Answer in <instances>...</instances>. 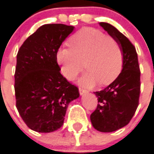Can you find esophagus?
Wrapping results in <instances>:
<instances>
[{
  "label": "esophagus",
  "instance_id": "1",
  "mask_svg": "<svg viewBox=\"0 0 154 154\" xmlns=\"http://www.w3.org/2000/svg\"><path fill=\"white\" fill-rule=\"evenodd\" d=\"M79 91L80 95H83V94H86V90H84V89L82 88V87H79Z\"/></svg>",
  "mask_w": 154,
  "mask_h": 154
}]
</instances>
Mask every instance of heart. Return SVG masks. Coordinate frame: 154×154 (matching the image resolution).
Here are the masks:
<instances>
[{
  "label": "heart",
  "instance_id": "heart-1",
  "mask_svg": "<svg viewBox=\"0 0 154 154\" xmlns=\"http://www.w3.org/2000/svg\"><path fill=\"white\" fill-rule=\"evenodd\" d=\"M68 45L70 48H60L57 53L61 73L68 80L75 79L84 66L87 72L79 82L87 88L98 82L110 84L120 74L124 53L113 37L97 29L85 27L70 37Z\"/></svg>",
  "mask_w": 154,
  "mask_h": 154
}]
</instances>
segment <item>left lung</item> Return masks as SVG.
I'll return each mask as SVG.
<instances>
[{
	"label": "left lung",
	"mask_w": 154,
	"mask_h": 154,
	"mask_svg": "<svg viewBox=\"0 0 154 154\" xmlns=\"http://www.w3.org/2000/svg\"><path fill=\"white\" fill-rule=\"evenodd\" d=\"M100 26L120 43L124 53L123 69L116 79L101 91L97 109L91 115L93 127L101 132H112L129 124L135 113L140 95V69L134 45L117 29L107 23Z\"/></svg>",
	"instance_id": "obj_1"
}]
</instances>
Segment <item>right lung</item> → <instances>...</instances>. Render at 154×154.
<instances>
[{
	"instance_id": "obj_1",
	"label": "right lung",
	"mask_w": 154,
	"mask_h": 154,
	"mask_svg": "<svg viewBox=\"0 0 154 154\" xmlns=\"http://www.w3.org/2000/svg\"><path fill=\"white\" fill-rule=\"evenodd\" d=\"M74 26L45 24L29 36L17 53L15 72L16 108L31 130L49 133L63 124L68 104L79 88L60 74L57 53Z\"/></svg>"
}]
</instances>
